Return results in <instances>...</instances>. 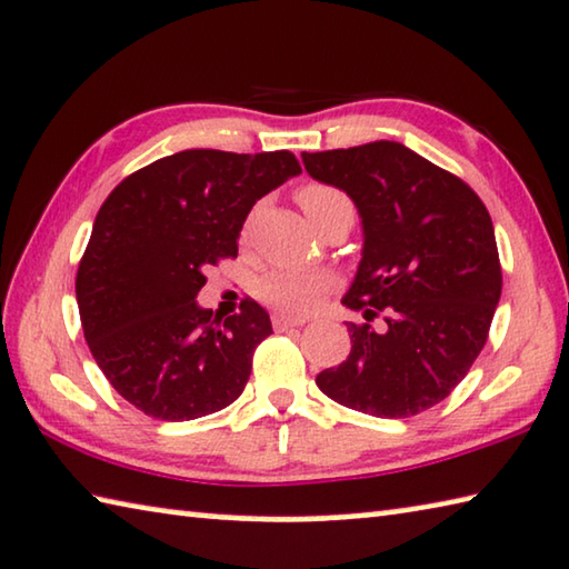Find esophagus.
<instances>
[{"mask_svg":"<svg viewBox=\"0 0 569 569\" xmlns=\"http://www.w3.org/2000/svg\"><path fill=\"white\" fill-rule=\"evenodd\" d=\"M306 319H296V317H286V313H273V329L276 331H286L293 327H303Z\"/></svg>","mask_w":569,"mask_h":569,"instance_id":"esophagus-1","label":"esophagus"}]
</instances>
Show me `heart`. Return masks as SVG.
<instances>
[{"mask_svg": "<svg viewBox=\"0 0 569 569\" xmlns=\"http://www.w3.org/2000/svg\"><path fill=\"white\" fill-rule=\"evenodd\" d=\"M296 200H299L301 210L309 214L313 224H319L333 207L341 202H349V197L341 192V189L321 182L303 184L299 192H296ZM250 230V222L246 232ZM337 286V278L327 270H303V268H276L260 278L256 291L266 303L276 306L278 311L293 313V317H301V313H309L317 309V306L327 299Z\"/></svg>", "mask_w": 569, "mask_h": 569, "instance_id": "b5f03b06", "label": "heart"}]
</instances>
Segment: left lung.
Instances as JSON below:
<instances>
[{"instance_id": "1", "label": "left lung", "mask_w": 569, "mask_h": 569, "mask_svg": "<svg viewBox=\"0 0 569 569\" xmlns=\"http://www.w3.org/2000/svg\"><path fill=\"white\" fill-rule=\"evenodd\" d=\"M306 171L355 200L365 228L357 278L341 303L351 351L317 385L345 408L412 418L446 400L489 339L501 299L491 214L461 177L398 141L301 154ZM382 332L369 328L379 313Z\"/></svg>"}]
</instances>
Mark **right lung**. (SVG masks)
Segmentation results:
<instances>
[{"label": "right lung", "instance_id": "obj_1", "mask_svg": "<svg viewBox=\"0 0 569 569\" xmlns=\"http://www.w3.org/2000/svg\"><path fill=\"white\" fill-rule=\"evenodd\" d=\"M301 171L291 151L187 149L116 184L96 214L76 296L90 355L123 400L157 420L218 412L246 390L273 333L263 306L212 319L197 306L204 270L238 256L260 197Z\"/></svg>", "mask_w": 569, "mask_h": 569}]
</instances>
